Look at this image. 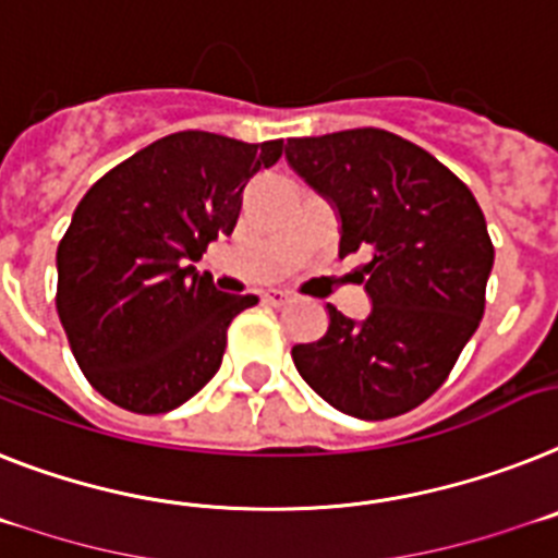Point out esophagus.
<instances>
[{
	"mask_svg": "<svg viewBox=\"0 0 558 558\" xmlns=\"http://www.w3.org/2000/svg\"><path fill=\"white\" fill-rule=\"evenodd\" d=\"M264 301L269 303V306L280 308V306H287V303H292V294L283 292V289H269V292L264 294Z\"/></svg>",
	"mask_w": 558,
	"mask_h": 558,
	"instance_id": "34e87169",
	"label": "esophagus"
}]
</instances>
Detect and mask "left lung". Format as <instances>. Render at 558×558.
Instances as JSON below:
<instances>
[{
	"label": "left lung",
	"mask_w": 558,
	"mask_h": 558,
	"mask_svg": "<svg viewBox=\"0 0 558 558\" xmlns=\"http://www.w3.org/2000/svg\"><path fill=\"white\" fill-rule=\"evenodd\" d=\"M287 161L340 221V255L372 250L357 271L372 312L326 303L329 329L292 349L323 400L357 420H388L428 400L485 312L494 243L460 178L423 147L377 128L289 138Z\"/></svg>",
	"instance_id": "8db88e82"
}]
</instances>
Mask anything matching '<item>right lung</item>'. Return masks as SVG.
<instances>
[{
	"mask_svg": "<svg viewBox=\"0 0 558 558\" xmlns=\"http://www.w3.org/2000/svg\"><path fill=\"white\" fill-rule=\"evenodd\" d=\"M283 156L204 130L163 135L87 190L64 232L56 312L98 395L163 414L221 368L232 317L255 294L215 289L201 260L238 223L243 190Z\"/></svg>",
	"mask_w": 558,
	"mask_h": 558,
	"instance_id": "right-lung-1",
	"label": "right lung"
}]
</instances>
